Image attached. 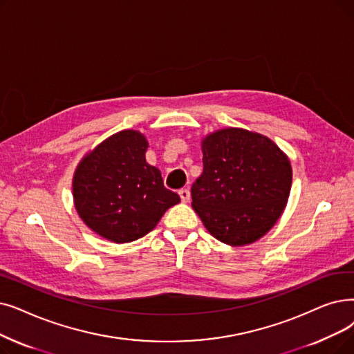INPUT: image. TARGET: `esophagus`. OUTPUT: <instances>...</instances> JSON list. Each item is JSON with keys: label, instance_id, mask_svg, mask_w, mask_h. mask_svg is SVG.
Here are the masks:
<instances>
[{"label": "esophagus", "instance_id": "1", "mask_svg": "<svg viewBox=\"0 0 354 354\" xmlns=\"http://www.w3.org/2000/svg\"><path fill=\"white\" fill-rule=\"evenodd\" d=\"M179 196L182 199V203H189L191 192L188 188H182V189H179Z\"/></svg>", "mask_w": 354, "mask_h": 354}]
</instances>
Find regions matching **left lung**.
Segmentation results:
<instances>
[{
	"label": "left lung",
	"instance_id": "left-lung-1",
	"mask_svg": "<svg viewBox=\"0 0 354 354\" xmlns=\"http://www.w3.org/2000/svg\"><path fill=\"white\" fill-rule=\"evenodd\" d=\"M204 171L191 188L192 208L208 232L230 245L265 236L286 205L292 169L268 137L224 129L203 142Z\"/></svg>",
	"mask_w": 354,
	"mask_h": 354
}]
</instances>
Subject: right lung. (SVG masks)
<instances>
[{
  "mask_svg": "<svg viewBox=\"0 0 354 354\" xmlns=\"http://www.w3.org/2000/svg\"><path fill=\"white\" fill-rule=\"evenodd\" d=\"M147 142L134 130L120 131L86 155L73 176L80 217L101 237L129 243L156 227L176 192L163 185L160 171L146 162Z\"/></svg>",
  "mask_w": 354,
  "mask_h": 354,
  "instance_id": "right-lung-1",
  "label": "right lung"
}]
</instances>
